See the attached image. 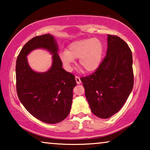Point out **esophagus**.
Wrapping results in <instances>:
<instances>
[{
	"label": "esophagus",
	"instance_id": "34e87169",
	"mask_svg": "<svg viewBox=\"0 0 150 150\" xmlns=\"http://www.w3.org/2000/svg\"><path fill=\"white\" fill-rule=\"evenodd\" d=\"M75 79H76V81L77 84H79H79L81 83V79H80V77L76 76Z\"/></svg>",
	"mask_w": 150,
	"mask_h": 150
}]
</instances>
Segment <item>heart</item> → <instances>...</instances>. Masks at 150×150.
I'll use <instances>...</instances> for the list:
<instances>
[{
	"label": "heart",
	"instance_id": "b5f03b06",
	"mask_svg": "<svg viewBox=\"0 0 150 150\" xmlns=\"http://www.w3.org/2000/svg\"><path fill=\"white\" fill-rule=\"evenodd\" d=\"M103 54L104 44L100 39H84L69 44L67 50L59 53V57L67 70H71L74 59L79 58V65L91 72L99 67Z\"/></svg>",
	"mask_w": 150,
	"mask_h": 150
}]
</instances>
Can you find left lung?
I'll return each instance as SVG.
<instances>
[{"label":"left lung","instance_id":"1","mask_svg":"<svg viewBox=\"0 0 150 150\" xmlns=\"http://www.w3.org/2000/svg\"><path fill=\"white\" fill-rule=\"evenodd\" d=\"M106 57L91 75L82 77L85 96L93 113L107 119L117 112L134 85L132 54L120 37L108 35Z\"/></svg>","mask_w":150,"mask_h":150}]
</instances>
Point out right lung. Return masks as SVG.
<instances>
[{
    "label": "right lung",
    "mask_w": 150,
    "mask_h": 150,
    "mask_svg": "<svg viewBox=\"0 0 150 150\" xmlns=\"http://www.w3.org/2000/svg\"><path fill=\"white\" fill-rule=\"evenodd\" d=\"M46 49L53 54V64L46 73L30 68L26 56L32 50ZM58 46L50 34L36 36L23 46L16 61V90L24 108L35 117L47 124L65 120L70 112L75 76L62 67Z\"/></svg>",
    "instance_id": "right-lung-1"
}]
</instances>
